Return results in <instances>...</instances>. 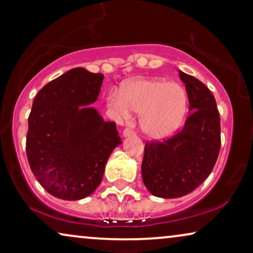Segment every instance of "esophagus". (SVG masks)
<instances>
[{
	"instance_id": "1",
	"label": "esophagus",
	"mask_w": 253,
	"mask_h": 253,
	"mask_svg": "<svg viewBox=\"0 0 253 253\" xmlns=\"http://www.w3.org/2000/svg\"><path fill=\"white\" fill-rule=\"evenodd\" d=\"M132 134H134V131L131 130V129H124L123 131V137H129V136H132Z\"/></svg>"
}]
</instances>
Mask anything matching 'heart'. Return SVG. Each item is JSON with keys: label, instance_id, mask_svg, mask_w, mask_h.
<instances>
[{"label": "heart", "instance_id": "obj_1", "mask_svg": "<svg viewBox=\"0 0 253 253\" xmlns=\"http://www.w3.org/2000/svg\"><path fill=\"white\" fill-rule=\"evenodd\" d=\"M110 108L122 119L131 112L141 114L140 129L152 139L170 137L182 126L188 112V95L176 83L161 78H137L126 83L121 92L108 95Z\"/></svg>", "mask_w": 253, "mask_h": 253}]
</instances>
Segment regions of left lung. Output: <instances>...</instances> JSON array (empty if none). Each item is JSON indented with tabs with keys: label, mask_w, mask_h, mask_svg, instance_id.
Instances as JSON below:
<instances>
[{
	"label": "left lung",
	"mask_w": 253,
	"mask_h": 253,
	"mask_svg": "<svg viewBox=\"0 0 253 253\" xmlns=\"http://www.w3.org/2000/svg\"><path fill=\"white\" fill-rule=\"evenodd\" d=\"M189 99L182 130L164 141L146 143L143 182L160 198H179L198 188L212 171L220 152V116L215 99L198 79L179 71Z\"/></svg>",
	"instance_id": "1"
}]
</instances>
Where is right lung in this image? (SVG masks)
<instances>
[{
  "label": "right lung",
  "instance_id": "add662e5",
  "mask_svg": "<svg viewBox=\"0 0 253 253\" xmlns=\"http://www.w3.org/2000/svg\"><path fill=\"white\" fill-rule=\"evenodd\" d=\"M102 74L75 68L43 86L29 116L26 155L38 182L51 196L79 200L95 191L107 160L122 143L115 122L88 107Z\"/></svg>",
  "mask_w": 253,
  "mask_h": 253
}]
</instances>
